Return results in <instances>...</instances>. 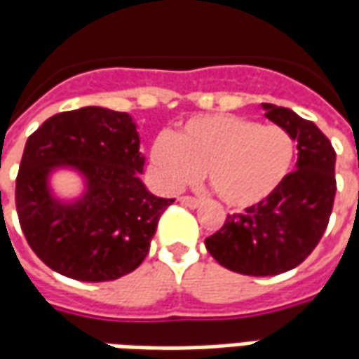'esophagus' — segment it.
Masks as SVG:
<instances>
[{"label": "esophagus", "mask_w": 359, "mask_h": 359, "mask_svg": "<svg viewBox=\"0 0 359 359\" xmlns=\"http://www.w3.org/2000/svg\"><path fill=\"white\" fill-rule=\"evenodd\" d=\"M180 203H182V205H185V206H189V208H197V206L201 205V201H198V198H195V197H182V198H180Z\"/></svg>", "instance_id": "obj_1"}]
</instances>
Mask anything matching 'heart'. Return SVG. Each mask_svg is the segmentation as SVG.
<instances>
[{
	"mask_svg": "<svg viewBox=\"0 0 359 359\" xmlns=\"http://www.w3.org/2000/svg\"><path fill=\"white\" fill-rule=\"evenodd\" d=\"M149 158L162 187L176 191L206 172L222 203L248 208L287 180L294 140L279 126H260L235 114H205L187 120L172 137L158 135Z\"/></svg>",
	"mask_w": 359,
	"mask_h": 359,
	"instance_id": "b5f03b06",
	"label": "heart"
}]
</instances>
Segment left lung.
<instances>
[{
  "label": "left lung",
  "instance_id": "left-lung-1",
  "mask_svg": "<svg viewBox=\"0 0 359 359\" xmlns=\"http://www.w3.org/2000/svg\"><path fill=\"white\" fill-rule=\"evenodd\" d=\"M266 118L298 145L297 170L281 187L206 237V250L224 268L243 276H277L297 268L323 237L333 210L334 153L318 126L285 107L262 103Z\"/></svg>",
  "mask_w": 359,
  "mask_h": 359
}]
</instances>
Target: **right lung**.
<instances>
[{
  "instance_id": "1",
  "label": "right lung",
  "mask_w": 359,
  "mask_h": 359,
  "mask_svg": "<svg viewBox=\"0 0 359 359\" xmlns=\"http://www.w3.org/2000/svg\"><path fill=\"white\" fill-rule=\"evenodd\" d=\"M145 156L128 112L83 107L59 112L26 141L17 176V214L36 256L78 281H112L149 255L161 214L174 198L141 182ZM70 168L84 177L82 198L61 201L48 176Z\"/></svg>"
}]
</instances>
